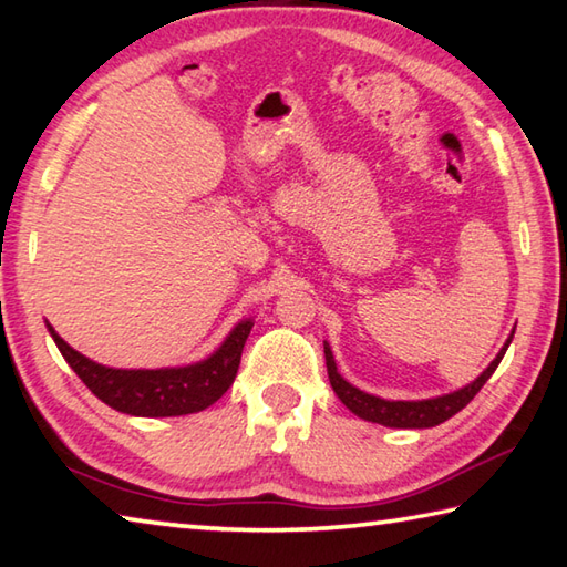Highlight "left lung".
Instances as JSON below:
<instances>
[{
	"mask_svg": "<svg viewBox=\"0 0 567 567\" xmlns=\"http://www.w3.org/2000/svg\"><path fill=\"white\" fill-rule=\"evenodd\" d=\"M511 340H514V333L508 336L506 346L498 350V355L491 360V365L474 382H468L462 390L442 394V398H432V400H416V402L382 400V398H375V394H368L358 388H352L348 380L340 378L336 360H333V352H330V348L326 343L328 380H330V388H333V392L340 398V402H343L352 414H358L360 420L375 422L382 426H398V430H426V426L442 424L450 420V416H454L456 412H462L466 404L476 398V392L484 388L486 380L494 375V370L498 368V362L504 360Z\"/></svg>",
	"mask_w": 567,
	"mask_h": 567,
	"instance_id": "1",
	"label": "left lung"
}]
</instances>
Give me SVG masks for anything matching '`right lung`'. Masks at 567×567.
Segmentation results:
<instances>
[{
  "label": "right lung",
  "instance_id": "add662e5",
  "mask_svg": "<svg viewBox=\"0 0 567 567\" xmlns=\"http://www.w3.org/2000/svg\"><path fill=\"white\" fill-rule=\"evenodd\" d=\"M251 318L241 320L207 360L192 362L185 368L117 370L81 355L47 323L53 343L73 372L85 382V388L109 408L133 416H179L202 412L215 404L237 378L241 350L251 333Z\"/></svg>",
  "mask_w": 567,
  "mask_h": 567
}]
</instances>
